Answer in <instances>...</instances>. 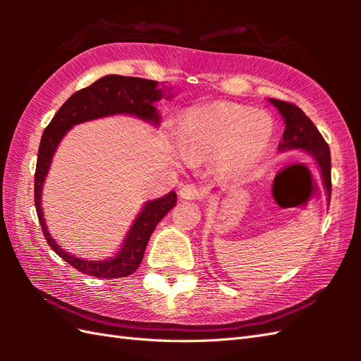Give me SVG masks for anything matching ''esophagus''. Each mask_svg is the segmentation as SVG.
<instances>
[{
    "label": "esophagus",
    "mask_w": 361,
    "mask_h": 361,
    "mask_svg": "<svg viewBox=\"0 0 361 361\" xmlns=\"http://www.w3.org/2000/svg\"><path fill=\"white\" fill-rule=\"evenodd\" d=\"M180 197L185 200H198L202 197V190L194 185H185L180 189Z\"/></svg>",
    "instance_id": "34e87169"
}]
</instances>
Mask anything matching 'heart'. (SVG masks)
Returning <instances> with one entry per match:
<instances>
[{
    "label": "heart",
    "mask_w": 361,
    "mask_h": 361,
    "mask_svg": "<svg viewBox=\"0 0 361 361\" xmlns=\"http://www.w3.org/2000/svg\"><path fill=\"white\" fill-rule=\"evenodd\" d=\"M273 137V122L251 106L216 102L190 109L180 128V147L190 161L220 157L237 175L262 158Z\"/></svg>",
    "instance_id": "1"
}]
</instances>
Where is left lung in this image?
I'll return each mask as SVG.
<instances>
[{
  "label": "left lung",
  "mask_w": 361,
  "mask_h": 361,
  "mask_svg": "<svg viewBox=\"0 0 361 361\" xmlns=\"http://www.w3.org/2000/svg\"><path fill=\"white\" fill-rule=\"evenodd\" d=\"M276 109L279 110L281 116L283 118V135L282 141L278 145L279 152H288V150H302L315 159V163L319 169L321 180L326 189L327 203H331V194H332V181H331V150L321 136L315 124L305 116L304 111L299 106L278 101V99H268Z\"/></svg>",
  "instance_id": "obj_1"
}]
</instances>
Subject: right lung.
<instances>
[{
    "label": "right lung",
    "mask_w": 361,
    "mask_h": 361,
    "mask_svg": "<svg viewBox=\"0 0 361 361\" xmlns=\"http://www.w3.org/2000/svg\"><path fill=\"white\" fill-rule=\"evenodd\" d=\"M164 88L166 87H158V82L149 79L127 78V75L116 74L104 75V78L96 80L94 83H91L90 87L78 91V93H74L68 99L60 106L59 111L54 114L49 126L44 128L40 147H38L35 169L34 198L37 216L49 247L65 262L74 267L80 273L104 279L124 278V276L135 273L144 257V251L145 247H147L153 229L157 228L161 219L176 204V194L175 190H172V192L166 194L164 197L144 203L141 212L137 214L132 228L128 229L126 240L121 245V250L116 256L106 260L80 259L59 247L56 240L51 237L43 217L42 190L46 175L49 172L54 153H56L60 141L63 140L68 130L87 121L114 116V114H128V116H136L149 122L153 127H158L161 116L155 104L167 96L164 94ZM169 93H171V90H169ZM171 97H173V94L167 96V99Z\"/></svg>",
    "instance_id": "obj_1"
}]
</instances>
